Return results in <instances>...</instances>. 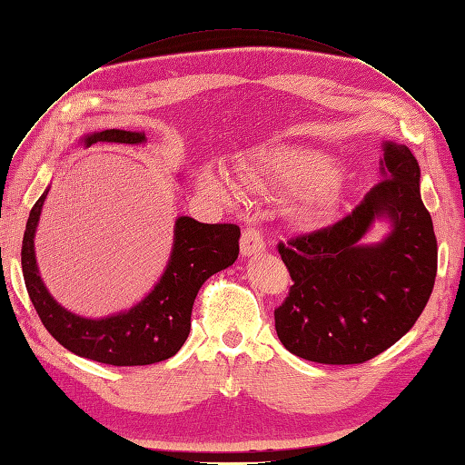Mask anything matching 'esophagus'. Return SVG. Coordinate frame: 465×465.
Listing matches in <instances>:
<instances>
[{
  "label": "esophagus",
  "instance_id": "1",
  "mask_svg": "<svg viewBox=\"0 0 465 465\" xmlns=\"http://www.w3.org/2000/svg\"><path fill=\"white\" fill-rule=\"evenodd\" d=\"M265 252V242L263 235L255 228H247L242 233V255L243 257H253L257 253Z\"/></svg>",
  "mask_w": 465,
  "mask_h": 465
}]
</instances>
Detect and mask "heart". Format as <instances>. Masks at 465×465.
Segmentation results:
<instances>
[{
	"mask_svg": "<svg viewBox=\"0 0 465 465\" xmlns=\"http://www.w3.org/2000/svg\"><path fill=\"white\" fill-rule=\"evenodd\" d=\"M240 176L249 184H277L294 193H312L308 210L314 216H330L336 208L338 188L331 183L336 166L324 154L301 149H259L240 163ZM202 186L218 196H235L237 186L222 166H212L202 178Z\"/></svg>",
	"mask_w": 465,
	"mask_h": 465,
	"instance_id": "heart-1",
	"label": "heart"
}]
</instances>
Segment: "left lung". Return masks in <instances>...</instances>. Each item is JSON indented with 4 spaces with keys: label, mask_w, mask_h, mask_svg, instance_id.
<instances>
[{
    "label": "left lung",
    "mask_w": 465,
    "mask_h": 465,
    "mask_svg": "<svg viewBox=\"0 0 465 465\" xmlns=\"http://www.w3.org/2000/svg\"><path fill=\"white\" fill-rule=\"evenodd\" d=\"M381 176L346 218L279 243L294 284L275 311V328L302 360H373L407 334L430 299L438 245L420 198V166L407 145L385 141ZM375 219H387L391 232L363 244Z\"/></svg>",
    "instance_id": "obj_1"
}]
</instances>
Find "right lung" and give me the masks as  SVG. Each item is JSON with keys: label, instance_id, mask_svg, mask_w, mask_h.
<instances>
[{"label": "right lung", "instance_id": "1", "mask_svg": "<svg viewBox=\"0 0 465 465\" xmlns=\"http://www.w3.org/2000/svg\"><path fill=\"white\" fill-rule=\"evenodd\" d=\"M145 141V134L139 131L105 129L82 137V145H141ZM46 194L49 188L31 208L21 247L23 279L43 326L68 351L92 361L131 367L173 357L188 338L190 316L202 284L235 263L240 253V228L235 223H200L188 216L176 218L171 259L154 289L129 311L94 320L58 304L39 275L35 232Z\"/></svg>", "mask_w": 465, "mask_h": 465}]
</instances>
